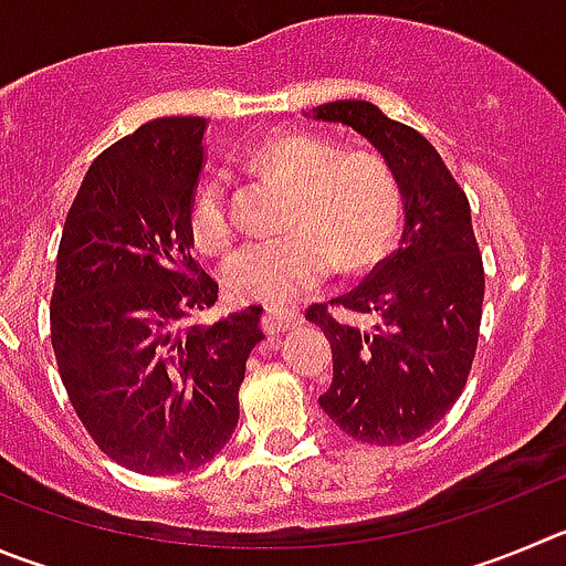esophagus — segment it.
Wrapping results in <instances>:
<instances>
[{"label":"esophagus","instance_id":"34e87169","mask_svg":"<svg viewBox=\"0 0 566 566\" xmlns=\"http://www.w3.org/2000/svg\"><path fill=\"white\" fill-rule=\"evenodd\" d=\"M265 326L268 332L279 335V332H287L293 329V326H298V318H295V313H290V310H268Z\"/></svg>","mask_w":566,"mask_h":566}]
</instances>
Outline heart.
I'll use <instances>...</instances> for the list:
<instances>
[{
  "instance_id": "heart-1",
  "label": "heart",
  "mask_w": 566,
  "mask_h": 566,
  "mask_svg": "<svg viewBox=\"0 0 566 566\" xmlns=\"http://www.w3.org/2000/svg\"><path fill=\"white\" fill-rule=\"evenodd\" d=\"M251 161L293 187V198L284 214L287 234L245 242L226 259L223 282L240 298H293L318 284L335 259L343 271L368 265L399 231L402 187L377 153H343L324 136L290 130L262 142ZM189 226L206 251L229 245V172L214 167L200 178Z\"/></svg>"
}]
</instances>
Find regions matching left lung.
Returning <instances> with one entry per match:
<instances>
[{
  "label": "left lung",
  "mask_w": 566,
  "mask_h": 566,
  "mask_svg": "<svg viewBox=\"0 0 566 566\" xmlns=\"http://www.w3.org/2000/svg\"><path fill=\"white\" fill-rule=\"evenodd\" d=\"M313 119L366 136L402 187L399 248L329 301L355 321L326 304L307 310L332 346L324 413L357 441L399 447L447 416L472 371L485 287L472 211L436 147L377 105L337 99L313 108Z\"/></svg>",
  "instance_id": "1"
}]
</instances>
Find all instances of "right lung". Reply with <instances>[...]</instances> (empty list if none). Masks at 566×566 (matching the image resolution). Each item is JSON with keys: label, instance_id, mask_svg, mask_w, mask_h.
<instances>
[{"label": "right lung", "instance_id": "1", "mask_svg": "<svg viewBox=\"0 0 566 566\" xmlns=\"http://www.w3.org/2000/svg\"><path fill=\"white\" fill-rule=\"evenodd\" d=\"M206 125L164 116L99 153L57 248L50 332L69 402L111 461L156 478L229 443L265 337L259 307L192 321L218 301L189 226Z\"/></svg>", "mask_w": 566, "mask_h": 566}]
</instances>
